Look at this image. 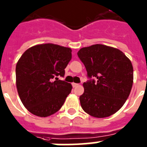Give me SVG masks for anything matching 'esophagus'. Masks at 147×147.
<instances>
[{
	"label": "esophagus",
	"mask_w": 147,
	"mask_h": 147,
	"mask_svg": "<svg viewBox=\"0 0 147 147\" xmlns=\"http://www.w3.org/2000/svg\"><path fill=\"white\" fill-rule=\"evenodd\" d=\"M78 85H79V84H76V83H74V82L72 83V86L74 87V88H75V87L78 86Z\"/></svg>",
	"instance_id": "34e87169"
}]
</instances>
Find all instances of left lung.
<instances>
[{"label": "left lung", "mask_w": 147, "mask_h": 147, "mask_svg": "<svg viewBox=\"0 0 147 147\" xmlns=\"http://www.w3.org/2000/svg\"><path fill=\"white\" fill-rule=\"evenodd\" d=\"M89 78L83 83L80 97L85 113L96 118H105L120 110L129 97L133 83V67L119 49L102 44L82 48L77 53Z\"/></svg>", "instance_id": "1"}]
</instances>
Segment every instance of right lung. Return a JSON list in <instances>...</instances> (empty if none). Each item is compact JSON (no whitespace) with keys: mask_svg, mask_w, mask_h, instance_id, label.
Instances as JSON below:
<instances>
[{"mask_svg":"<svg viewBox=\"0 0 147 147\" xmlns=\"http://www.w3.org/2000/svg\"><path fill=\"white\" fill-rule=\"evenodd\" d=\"M71 52L70 48L57 44H40L27 49L18 61L17 90L31 113L48 117L62 107L72 85L57 76H64Z\"/></svg>","mask_w":147,"mask_h":147,"instance_id":"add662e5","label":"right lung"}]
</instances>
